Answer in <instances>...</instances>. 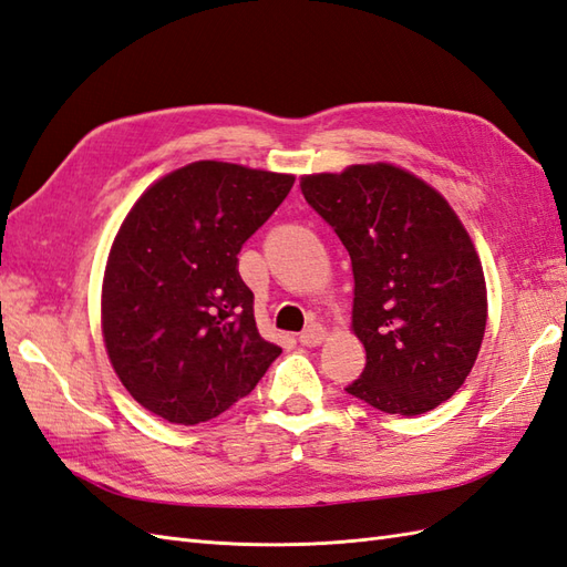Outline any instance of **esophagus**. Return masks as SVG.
<instances>
[{
	"label": "esophagus",
	"instance_id": "34e87169",
	"mask_svg": "<svg viewBox=\"0 0 567 567\" xmlns=\"http://www.w3.org/2000/svg\"><path fill=\"white\" fill-rule=\"evenodd\" d=\"M326 338H328V328L321 323H311L307 330H301L299 342L303 347H316V344H321Z\"/></svg>",
	"mask_w": 567,
	"mask_h": 567
}]
</instances>
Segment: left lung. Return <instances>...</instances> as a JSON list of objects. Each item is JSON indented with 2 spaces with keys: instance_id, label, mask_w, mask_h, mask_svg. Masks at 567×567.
<instances>
[{
  "instance_id": "1",
  "label": "left lung",
  "mask_w": 567,
  "mask_h": 567,
  "mask_svg": "<svg viewBox=\"0 0 567 567\" xmlns=\"http://www.w3.org/2000/svg\"><path fill=\"white\" fill-rule=\"evenodd\" d=\"M299 186L352 258L367 367L347 393L388 414L435 410L462 388L486 330L470 231L441 192L393 163L303 174Z\"/></svg>"
}]
</instances>
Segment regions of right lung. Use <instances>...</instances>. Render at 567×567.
Here are the masks:
<instances>
[{
    "instance_id": "obj_1",
    "label": "right lung",
    "mask_w": 567,
    "mask_h": 567,
    "mask_svg": "<svg viewBox=\"0 0 567 567\" xmlns=\"http://www.w3.org/2000/svg\"><path fill=\"white\" fill-rule=\"evenodd\" d=\"M295 174L198 159L151 184L107 256L100 326L110 364L141 408L194 426L246 398L280 357L260 338L239 278L241 244Z\"/></svg>"
}]
</instances>
